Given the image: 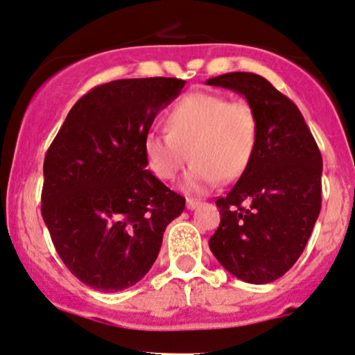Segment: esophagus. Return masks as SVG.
I'll return each mask as SVG.
<instances>
[{
    "label": "esophagus",
    "instance_id": "esophagus-1",
    "mask_svg": "<svg viewBox=\"0 0 355 355\" xmlns=\"http://www.w3.org/2000/svg\"><path fill=\"white\" fill-rule=\"evenodd\" d=\"M200 205L198 200H193V198H187V208L188 209H195L196 206Z\"/></svg>",
    "mask_w": 355,
    "mask_h": 355
}]
</instances>
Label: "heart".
<instances>
[{"instance_id":"obj_1","label":"heart","mask_w":355,"mask_h":355,"mask_svg":"<svg viewBox=\"0 0 355 355\" xmlns=\"http://www.w3.org/2000/svg\"><path fill=\"white\" fill-rule=\"evenodd\" d=\"M257 134V114L248 101L191 92L168 111L167 131L146 134L144 154L150 172L164 182L175 180L190 157L187 188L205 193L221 180L232 182L244 173Z\"/></svg>"}]
</instances>
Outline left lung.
I'll return each mask as SVG.
<instances>
[{"label":"left lung","mask_w":355,"mask_h":355,"mask_svg":"<svg viewBox=\"0 0 355 355\" xmlns=\"http://www.w3.org/2000/svg\"><path fill=\"white\" fill-rule=\"evenodd\" d=\"M244 95L257 114L252 159L226 196L209 249L248 284H270L293 267L321 211V152L303 114L270 82L248 71L206 80Z\"/></svg>","instance_id":"8db88e82"}]
</instances>
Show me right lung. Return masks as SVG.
Masks as SVG:
<instances>
[{
  "label": "right lung",
  "instance_id": "add662e5",
  "mask_svg": "<svg viewBox=\"0 0 355 355\" xmlns=\"http://www.w3.org/2000/svg\"><path fill=\"white\" fill-rule=\"evenodd\" d=\"M185 80L128 78L75 103L44 159L42 218L62 262L85 285L119 291L154 266L185 198L147 170L144 137Z\"/></svg>",
  "mask_w": 355,
  "mask_h": 355
}]
</instances>
